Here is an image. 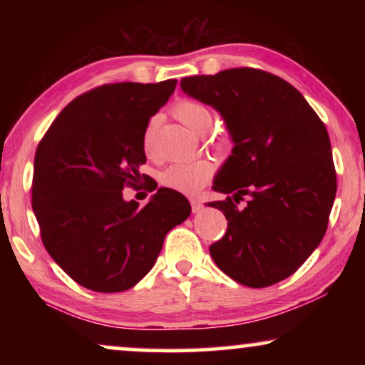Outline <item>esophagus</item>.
I'll return each mask as SVG.
<instances>
[{
	"mask_svg": "<svg viewBox=\"0 0 365 365\" xmlns=\"http://www.w3.org/2000/svg\"><path fill=\"white\" fill-rule=\"evenodd\" d=\"M191 209H192V212L201 211V209H202L201 201H199V199H196V197H191Z\"/></svg>",
	"mask_w": 365,
	"mask_h": 365,
	"instance_id": "1",
	"label": "esophagus"
}]
</instances>
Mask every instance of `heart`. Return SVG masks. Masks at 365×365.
Returning <instances> with one entry per match:
<instances>
[{"instance_id":"1","label":"heart","mask_w":365,"mask_h":365,"mask_svg":"<svg viewBox=\"0 0 365 365\" xmlns=\"http://www.w3.org/2000/svg\"><path fill=\"white\" fill-rule=\"evenodd\" d=\"M174 114L187 129L196 134L207 133L212 126V111L206 104L196 99H181L174 106ZM154 136H156V123L149 121L143 133L144 153H154ZM212 168L207 161H178L168 166L159 176L163 186L179 192H196L211 178Z\"/></svg>"}]
</instances>
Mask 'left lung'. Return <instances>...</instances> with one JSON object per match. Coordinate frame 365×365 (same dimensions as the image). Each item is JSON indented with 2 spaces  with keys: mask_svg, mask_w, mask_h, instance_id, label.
<instances>
[{
  "mask_svg": "<svg viewBox=\"0 0 365 365\" xmlns=\"http://www.w3.org/2000/svg\"><path fill=\"white\" fill-rule=\"evenodd\" d=\"M181 89L221 114L234 144L212 186L232 196L207 204L227 219L212 261L242 286H272L326 234L337 191L327 129L296 88L261 69L182 78Z\"/></svg>",
  "mask_w": 365,
  "mask_h": 365,
  "instance_id": "1",
  "label": "left lung"
}]
</instances>
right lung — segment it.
<instances>
[{
  "instance_id": "add662e5",
  "label": "right lung",
  "mask_w": 365,
  "mask_h": 365,
  "mask_svg": "<svg viewBox=\"0 0 365 365\" xmlns=\"http://www.w3.org/2000/svg\"><path fill=\"white\" fill-rule=\"evenodd\" d=\"M176 83L94 88L73 99L38 144L31 192L43 244L83 287L121 292L136 286L166 234L191 214L174 189L159 187L144 207L123 197V189L141 179L144 128Z\"/></svg>"
}]
</instances>
